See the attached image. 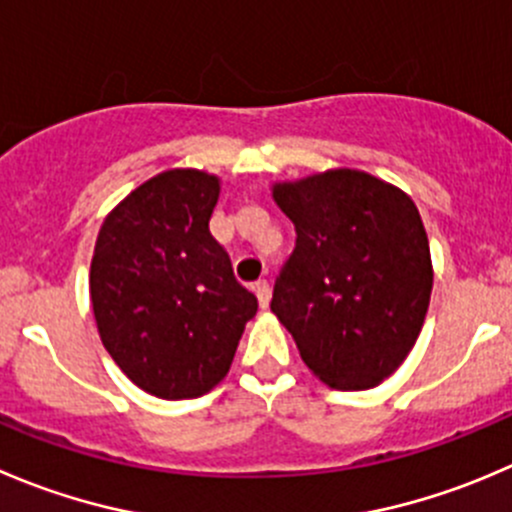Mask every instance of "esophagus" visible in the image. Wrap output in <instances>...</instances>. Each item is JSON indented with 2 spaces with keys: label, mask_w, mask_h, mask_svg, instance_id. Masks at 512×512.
Segmentation results:
<instances>
[{
  "label": "esophagus",
  "mask_w": 512,
  "mask_h": 512,
  "mask_svg": "<svg viewBox=\"0 0 512 512\" xmlns=\"http://www.w3.org/2000/svg\"><path fill=\"white\" fill-rule=\"evenodd\" d=\"M255 295H257V302H260V307L270 305V297H272L270 282H267V280H257L255 282Z\"/></svg>",
  "instance_id": "1"
}]
</instances>
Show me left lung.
Here are the masks:
<instances>
[{
  "label": "left lung",
  "mask_w": 512,
  "mask_h": 512,
  "mask_svg": "<svg viewBox=\"0 0 512 512\" xmlns=\"http://www.w3.org/2000/svg\"><path fill=\"white\" fill-rule=\"evenodd\" d=\"M272 197L297 232L272 312L330 388H375L413 350L430 305L433 262L418 207L360 170L277 182Z\"/></svg>",
  "instance_id": "8db88e82"
}]
</instances>
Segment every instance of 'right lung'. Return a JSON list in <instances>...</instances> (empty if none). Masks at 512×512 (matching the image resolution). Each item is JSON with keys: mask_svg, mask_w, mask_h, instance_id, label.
<instances>
[{"mask_svg": "<svg viewBox=\"0 0 512 512\" xmlns=\"http://www.w3.org/2000/svg\"><path fill=\"white\" fill-rule=\"evenodd\" d=\"M220 180L167 170L124 197L99 227L89 270L99 337L137 388L200 398L227 375L257 297L210 235Z\"/></svg>", "mask_w": 512, "mask_h": 512, "instance_id": "add662e5", "label": "right lung"}]
</instances>
